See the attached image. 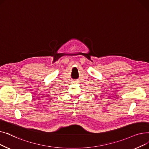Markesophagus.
Returning a JSON list of instances; mask_svg holds the SVG:
<instances>
[{
    "label": "esophagus",
    "instance_id": "1",
    "mask_svg": "<svg viewBox=\"0 0 149 149\" xmlns=\"http://www.w3.org/2000/svg\"><path fill=\"white\" fill-rule=\"evenodd\" d=\"M73 82H74V83H78V81H77V80H75V81H73Z\"/></svg>",
    "mask_w": 149,
    "mask_h": 149
}]
</instances>
